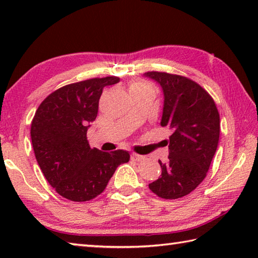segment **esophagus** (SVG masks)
Instances as JSON below:
<instances>
[{
	"instance_id": "esophagus-1",
	"label": "esophagus",
	"mask_w": 258,
	"mask_h": 258,
	"mask_svg": "<svg viewBox=\"0 0 258 258\" xmlns=\"http://www.w3.org/2000/svg\"><path fill=\"white\" fill-rule=\"evenodd\" d=\"M131 158L135 161H142L145 159V156H141V155H138V154H132L131 155Z\"/></svg>"
}]
</instances>
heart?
<instances>
[{"mask_svg":"<svg viewBox=\"0 0 258 258\" xmlns=\"http://www.w3.org/2000/svg\"><path fill=\"white\" fill-rule=\"evenodd\" d=\"M150 85L148 84L146 82H142V81H133L132 83L130 84V90L133 91V90H140V89H145V87H149Z\"/></svg>","mask_w":258,"mask_h":258,"instance_id":"heart-1","label":"heart"}]
</instances>
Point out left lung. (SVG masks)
Here are the masks:
<instances>
[{
	"label": "left lung",
	"instance_id": "8db88e82",
	"mask_svg": "<svg viewBox=\"0 0 258 258\" xmlns=\"http://www.w3.org/2000/svg\"><path fill=\"white\" fill-rule=\"evenodd\" d=\"M164 94L160 125L173 131L168 140V160L161 175L149 184L160 198L177 199L189 195L206 177L220 139V113L211 95L189 78L148 72Z\"/></svg>",
	"mask_w": 258,
	"mask_h": 258
}]
</instances>
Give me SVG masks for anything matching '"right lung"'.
<instances>
[{
	"label": "right lung",
	"instance_id": "right-lung-1",
	"mask_svg": "<svg viewBox=\"0 0 258 258\" xmlns=\"http://www.w3.org/2000/svg\"><path fill=\"white\" fill-rule=\"evenodd\" d=\"M118 82V77L109 76L66 85L51 93L35 112L30 137L38 166L51 186L72 202L97 197L117 167L130 160L125 150L91 149L86 139L103 87Z\"/></svg>",
	"mask_w": 258,
	"mask_h": 258
}]
</instances>
